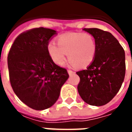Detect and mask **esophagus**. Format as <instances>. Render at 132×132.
Segmentation results:
<instances>
[{"mask_svg": "<svg viewBox=\"0 0 132 132\" xmlns=\"http://www.w3.org/2000/svg\"><path fill=\"white\" fill-rule=\"evenodd\" d=\"M68 73H69V75H72V74H73L75 72L73 71H72V70H70V69H69V70H68Z\"/></svg>", "mask_w": 132, "mask_h": 132, "instance_id": "1", "label": "esophagus"}]
</instances>
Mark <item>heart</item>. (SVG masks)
<instances>
[{"label": "heart", "instance_id": "heart-1", "mask_svg": "<svg viewBox=\"0 0 132 132\" xmlns=\"http://www.w3.org/2000/svg\"><path fill=\"white\" fill-rule=\"evenodd\" d=\"M57 44H48L47 51L52 61L58 65H63L66 54L73 66L79 69L89 66L94 59L96 45L89 34L76 32L61 35L58 37Z\"/></svg>", "mask_w": 132, "mask_h": 132}]
</instances>
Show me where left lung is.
Here are the masks:
<instances>
[{
	"label": "left lung",
	"mask_w": 132,
	"mask_h": 132,
	"mask_svg": "<svg viewBox=\"0 0 132 132\" xmlns=\"http://www.w3.org/2000/svg\"><path fill=\"white\" fill-rule=\"evenodd\" d=\"M94 37V60L86 70L76 72L80 77L78 91L88 105L102 106L118 93L125 76V53L110 32L97 28H84Z\"/></svg>",
	"instance_id": "1"
}]
</instances>
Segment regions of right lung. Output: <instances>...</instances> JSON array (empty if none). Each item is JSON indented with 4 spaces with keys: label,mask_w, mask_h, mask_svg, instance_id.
I'll return each mask as SVG.
<instances>
[{
    "label": "right lung",
    "mask_w": 132,
    "mask_h": 132,
    "mask_svg": "<svg viewBox=\"0 0 132 132\" xmlns=\"http://www.w3.org/2000/svg\"><path fill=\"white\" fill-rule=\"evenodd\" d=\"M54 30L39 27L27 30L14 41L7 55L10 82L22 102L43 110L56 102L68 79L67 70L52 61L47 45Z\"/></svg>",
    "instance_id": "right-lung-1"
}]
</instances>
